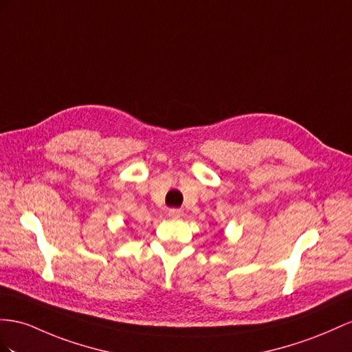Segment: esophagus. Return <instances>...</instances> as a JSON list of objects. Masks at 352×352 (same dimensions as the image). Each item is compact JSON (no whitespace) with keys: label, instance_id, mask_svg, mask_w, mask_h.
Instances as JSON below:
<instances>
[{"label":"esophagus","instance_id":"34e87169","mask_svg":"<svg viewBox=\"0 0 352 352\" xmlns=\"http://www.w3.org/2000/svg\"><path fill=\"white\" fill-rule=\"evenodd\" d=\"M168 215L170 219H179V217H183V211L178 210V208H173V210L168 211Z\"/></svg>","mask_w":352,"mask_h":352}]
</instances>
